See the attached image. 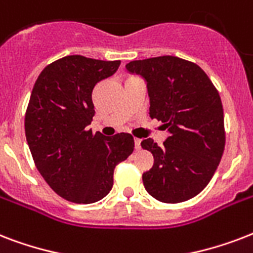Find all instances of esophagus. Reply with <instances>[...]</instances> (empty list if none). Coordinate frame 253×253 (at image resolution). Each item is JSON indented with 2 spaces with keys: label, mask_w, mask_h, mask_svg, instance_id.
Masks as SVG:
<instances>
[{
  "label": "esophagus",
  "mask_w": 253,
  "mask_h": 253,
  "mask_svg": "<svg viewBox=\"0 0 253 253\" xmlns=\"http://www.w3.org/2000/svg\"><path fill=\"white\" fill-rule=\"evenodd\" d=\"M140 143H142V140H140V139H135V148H136V151H139L140 148H142Z\"/></svg>",
  "instance_id": "obj_1"
}]
</instances>
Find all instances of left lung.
Here are the masks:
<instances>
[{"mask_svg":"<svg viewBox=\"0 0 253 253\" xmlns=\"http://www.w3.org/2000/svg\"><path fill=\"white\" fill-rule=\"evenodd\" d=\"M130 73L146 80L150 117L164 123L170 136L159 147L151 138L142 147L154 155V167L143 173L151 196L178 204L206 188L224 151L223 106L219 93L197 64L176 56L130 61Z\"/></svg>","mask_w":253,"mask_h":253,"instance_id":"obj_1","label":"left lung"}]
</instances>
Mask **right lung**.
I'll list each match as a JSON object with an SVG mask.
<instances>
[{"mask_svg": "<svg viewBox=\"0 0 253 253\" xmlns=\"http://www.w3.org/2000/svg\"><path fill=\"white\" fill-rule=\"evenodd\" d=\"M121 60L81 55L61 57L35 81L25 117L27 144L38 170L53 192L75 204H93L113 188L114 168L134 151V138L89 130L98 81L113 76Z\"/></svg>", "mask_w": 253, "mask_h": 253, "instance_id": "add662e5", "label": "right lung"}]
</instances>
